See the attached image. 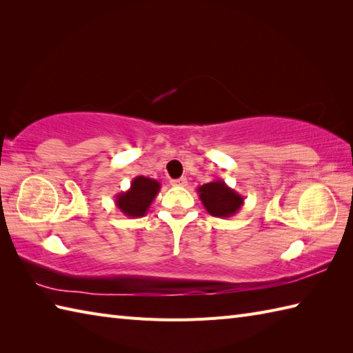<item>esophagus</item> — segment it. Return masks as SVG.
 <instances>
[{
  "instance_id": "34e87169",
  "label": "esophagus",
  "mask_w": 353,
  "mask_h": 353,
  "mask_svg": "<svg viewBox=\"0 0 353 353\" xmlns=\"http://www.w3.org/2000/svg\"><path fill=\"white\" fill-rule=\"evenodd\" d=\"M186 179L185 177H181V179H176V181H171V185L172 186H186Z\"/></svg>"
}]
</instances>
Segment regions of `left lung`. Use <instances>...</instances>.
Wrapping results in <instances>:
<instances>
[{
  "mask_svg": "<svg viewBox=\"0 0 353 353\" xmlns=\"http://www.w3.org/2000/svg\"><path fill=\"white\" fill-rule=\"evenodd\" d=\"M197 192L206 211L216 219H230L244 205L241 194L232 190L223 179L199 186Z\"/></svg>",
  "mask_w": 353,
  "mask_h": 353,
  "instance_id": "obj_1",
  "label": "left lung"
}]
</instances>
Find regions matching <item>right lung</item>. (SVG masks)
Listing matches in <instances>:
<instances>
[{"label": "right lung", "instance_id": "1", "mask_svg": "<svg viewBox=\"0 0 353 353\" xmlns=\"http://www.w3.org/2000/svg\"><path fill=\"white\" fill-rule=\"evenodd\" d=\"M161 183L145 176H137L130 188L115 196V205L124 215L130 219H139L148 212L153 200L159 194Z\"/></svg>", "mask_w": 353, "mask_h": 353}]
</instances>
